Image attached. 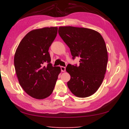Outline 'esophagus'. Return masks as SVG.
<instances>
[{"label":"esophagus","mask_w":129,"mask_h":129,"mask_svg":"<svg viewBox=\"0 0 129 129\" xmlns=\"http://www.w3.org/2000/svg\"><path fill=\"white\" fill-rule=\"evenodd\" d=\"M61 72H65V71H66V68L64 67H61Z\"/></svg>","instance_id":"obj_1"}]
</instances>
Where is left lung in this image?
I'll return each instance as SVG.
<instances>
[{"label": "left lung", "instance_id": "obj_1", "mask_svg": "<svg viewBox=\"0 0 129 129\" xmlns=\"http://www.w3.org/2000/svg\"><path fill=\"white\" fill-rule=\"evenodd\" d=\"M58 32L73 58H81L79 66L66 68L71 75L68 87L77 97L90 96L101 86L106 72L108 57L104 39L99 32L85 27L60 26Z\"/></svg>", "mask_w": 129, "mask_h": 129}]
</instances>
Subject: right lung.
Instances as JSON below:
<instances>
[{
    "mask_svg": "<svg viewBox=\"0 0 129 129\" xmlns=\"http://www.w3.org/2000/svg\"><path fill=\"white\" fill-rule=\"evenodd\" d=\"M57 27H43L28 33L16 49L14 65L20 86L25 92L37 99H43L52 93L59 67H52L49 47L57 34ZM46 63L48 65L44 66Z\"/></svg>",
    "mask_w": 129,
    "mask_h": 129,
    "instance_id": "add662e5",
    "label": "right lung"
}]
</instances>
